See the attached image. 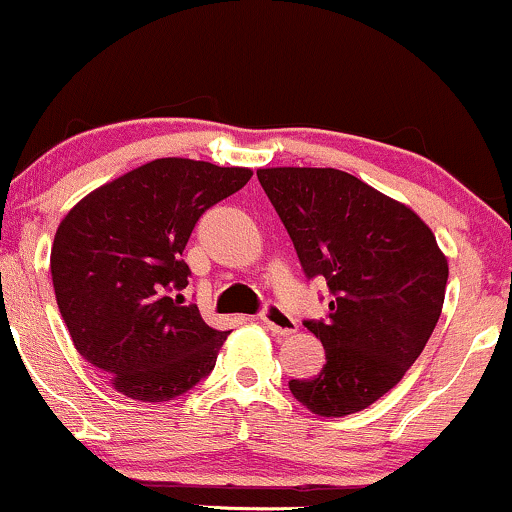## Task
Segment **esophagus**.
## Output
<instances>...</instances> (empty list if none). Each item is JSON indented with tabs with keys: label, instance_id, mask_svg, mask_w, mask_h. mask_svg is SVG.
I'll list each match as a JSON object with an SVG mask.
<instances>
[{
	"label": "esophagus",
	"instance_id": "34e87169",
	"mask_svg": "<svg viewBox=\"0 0 512 512\" xmlns=\"http://www.w3.org/2000/svg\"><path fill=\"white\" fill-rule=\"evenodd\" d=\"M260 322L276 336H291L298 331V324H295L293 319L286 315V312L279 310V307H274V305H269L267 310L262 312Z\"/></svg>",
	"mask_w": 512,
	"mask_h": 512
}]
</instances>
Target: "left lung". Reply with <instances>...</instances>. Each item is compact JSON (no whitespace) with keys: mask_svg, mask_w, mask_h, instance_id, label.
<instances>
[{"mask_svg":"<svg viewBox=\"0 0 512 512\" xmlns=\"http://www.w3.org/2000/svg\"><path fill=\"white\" fill-rule=\"evenodd\" d=\"M307 279L334 293L329 319L305 322L326 362L293 379L295 400L319 417L369 408L403 379L441 317L448 260L403 202L338 169H257Z\"/></svg>","mask_w":512,"mask_h":512,"instance_id":"obj_1","label":"left lung"}]
</instances>
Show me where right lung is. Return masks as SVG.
<instances>
[{"label": "right lung", "instance_id": "1", "mask_svg": "<svg viewBox=\"0 0 512 512\" xmlns=\"http://www.w3.org/2000/svg\"><path fill=\"white\" fill-rule=\"evenodd\" d=\"M250 176L245 166L155 159L61 219L49 255L59 312L78 353L123 396L162 403L214 369L229 331L186 305L183 250L202 212Z\"/></svg>", "mask_w": 512, "mask_h": 512}]
</instances>
